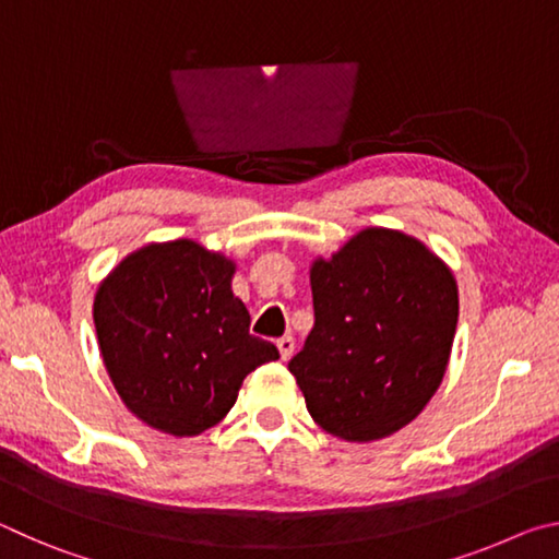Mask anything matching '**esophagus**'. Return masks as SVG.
<instances>
[{
	"label": "esophagus",
	"mask_w": 559,
	"mask_h": 559,
	"mask_svg": "<svg viewBox=\"0 0 559 559\" xmlns=\"http://www.w3.org/2000/svg\"><path fill=\"white\" fill-rule=\"evenodd\" d=\"M276 347L281 353V359H288L293 355V347H296V343H293L290 335H283V337L276 340Z\"/></svg>",
	"instance_id": "esophagus-1"
}]
</instances>
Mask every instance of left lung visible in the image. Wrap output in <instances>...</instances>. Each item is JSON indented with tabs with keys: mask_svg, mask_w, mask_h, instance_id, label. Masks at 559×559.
Masks as SVG:
<instances>
[{
	"mask_svg": "<svg viewBox=\"0 0 559 559\" xmlns=\"http://www.w3.org/2000/svg\"><path fill=\"white\" fill-rule=\"evenodd\" d=\"M316 325L288 370L320 429L370 443L421 414L447 374L459 286L427 243L367 226L310 263Z\"/></svg>",
	"mask_w": 559,
	"mask_h": 559,
	"instance_id": "obj_1",
	"label": "left lung"
}]
</instances>
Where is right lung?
Instances as JSON below:
<instances>
[{
	"instance_id": "right-lung-1",
	"label": "right lung",
	"mask_w": 559,
	"mask_h": 559,
	"mask_svg": "<svg viewBox=\"0 0 559 559\" xmlns=\"http://www.w3.org/2000/svg\"><path fill=\"white\" fill-rule=\"evenodd\" d=\"M236 261L192 239L153 241L128 253L93 300L98 347L122 404L169 437L219 424L246 374L278 359L249 333L234 296Z\"/></svg>"
}]
</instances>
